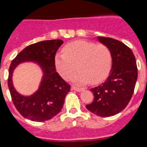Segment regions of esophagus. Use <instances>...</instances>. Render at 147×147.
I'll return each mask as SVG.
<instances>
[{
	"label": "esophagus",
	"instance_id": "esophagus-1",
	"mask_svg": "<svg viewBox=\"0 0 147 147\" xmlns=\"http://www.w3.org/2000/svg\"><path fill=\"white\" fill-rule=\"evenodd\" d=\"M71 90H74V91H76V92H83L84 91V88H78V87H76V86H74V85H72L71 86Z\"/></svg>",
	"mask_w": 147,
	"mask_h": 147
}]
</instances>
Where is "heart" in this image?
Returning <instances> with one entry per match:
<instances>
[{
  "mask_svg": "<svg viewBox=\"0 0 147 147\" xmlns=\"http://www.w3.org/2000/svg\"><path fill=\"white\" fill-rule=\"evenodd\" d=\"M62 53L55 56V66L61 77L67 79L72 72L78 69L71 80L78 85L88 82L98 84L107 77L111 67V50L104 44L86 40H76L66 44Z\"/></svg>",
  "mask_w": 147,
  "mask_h": 147,
  "instance_id": "heart-1",
  "label": "heart"
}]
</instances>
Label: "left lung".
I'll use <instances>...</instances> for the list:
<instances>
[{"label":"left lung","mask_w":147,"mask_h":147,"mask_svg":"<svg viewBox=\"0 0 147 147\" xmlns=\"http://www.w3.org/2000/svg\"><path fill=\"white\" fill-rule=\"evenodd\" d=\"M98 40L111 50L112 68L107 80L91 89L94 100L86 108L98 116L111 117L123 111L134 94L137 62L132 50L121 41L103 36Z\"/></svg>","instance_id":"left-lung-1"}]
</instances>
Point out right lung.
Wrapping results in <instances>:
<instances>
[{"label": "right lung", "mask_w": 147, "mask_h": 147, "mask_svg": "<svg viewBox=\"0 0 147 147\" xmlns=\"http://www.w3.org/2000/svg\"><path fill=\"white\" fill-rule=\"evenodd\" d=\"M63 41L45 40L31 44L17 54L9 68L8 88L15 107L22 116L33 121L52 119L62 110L65 98L70 92V85L55 71V56ZM24 61L37 63L44 76L39 89L30 96H23L13 88L12 75L14 69Z\"/></svg>", "instance_id": "add662e5"}]
</instances>
